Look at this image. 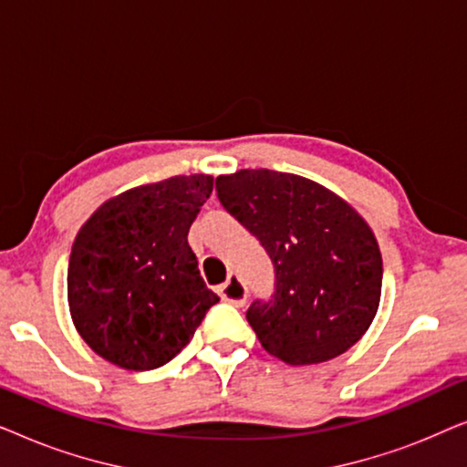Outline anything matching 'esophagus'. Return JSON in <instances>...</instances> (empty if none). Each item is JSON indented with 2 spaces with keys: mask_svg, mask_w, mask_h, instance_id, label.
Returning <instances> with one entry per match:
<instances>
[{
  "mask_svg": "<svg viewBox=\"0 0 467 467\" xmlns=\"http://www.w3.org/2000/svg\"><path fill=\"white\" fill-rule=\"evenodd\" d=\"M219 296L223 302H229L234 306H244L246 297H248V289H246V285L242 283L240 276L232 274V276L227 278V283H223L219 286Z\"/></svg>",
  "mask_w": 467,
  "mask_h": 467,
  "instance_id": "1",
  "label": "esophagus"
}]
</instances>
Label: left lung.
I'll use <instances>...</instances> for the list:
<instances>
[{
    "label": "left lung",
    "instance_id": "left-lung-1",
    "mask_svg": "<svg viewBox=\"0 0 467 467\" xmlns=\"http://www.w3.org/2000/svg\"><path fill=\"white\" fill-rule=\"evenodd\" d=\"M216 195L274 264V296L246 310L261 347L289 366H312L359 342L382 289L368 223L329 189L285 171L219 176Z\"/></svg>",
    "mask_w": 467,
    "mask_h": 467
}]
</instances>
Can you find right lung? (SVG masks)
<instances>
[{"label": "right lung", "mask_w": 467, "mask_h": 467, "mask_svg": "<svg viewBox=\"0 0 467 467\" xmlns=\"http://www.w3.org/2000/svg\"><path fill=\"white\" fill-rule=\"evenodd\" d=\"M210 193L206 174L130 189L101 203L76 235L69 312L106 361L136 372L165 366L219 302L187 242Z\"/></svg>", "instance_id": "obj_1"}]
</instances>
